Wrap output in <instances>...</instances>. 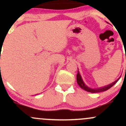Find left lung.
<instances>
[{
  "label": "left lung",
  "mask_w": 126,
  "mask_h": 126,
  "mask_svg": "<svg viewBox=\"0 0 126 126\" xmlns=\"http://www.w3.org/2000/svg\"><path fill=\"white\" fill-rule=\"evenodd\" d=\"M121 77H119V78L118 79L116 80H115V82H112L110 84L106 86H104V87H99V88H91L88 87L87 85L84 83L83 82V79L82 78V76L80 74L79 72L78 71V73L77 74V82L78 85H79V87L82 88L83 90H85V91H88V92H90V93H100V92H102V91H105L108 90L109 89H110V88L112 87L116 82L119 80V79H120Z\"/></svg>",
  "instance_id": "1"
}]
</instances>
